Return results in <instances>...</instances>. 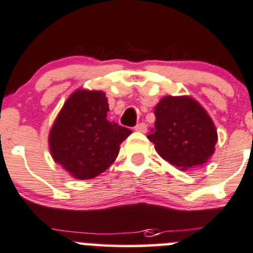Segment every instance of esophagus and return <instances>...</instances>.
<instances>
[{
    "mask_svg": "<svg viewBox=\"0 0 253 253\" xmlns=\"http://www.w3.org/2000/svg\"><path fill=\"white\" fill-rule=\"evenodd\" d=\"M133 128H134V131H137V132H146L147 125L143 124V122H139V124H137Z\"/></svg>",
    "mask_w": 253,
    "mask_h": 253,
    "instance_id": "1",
    "label": "esophagus"
}]
</instances>
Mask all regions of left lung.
Here are the masks:
<instances>
[{"mask_svg": "<svg viewBox=\"0 0 253 253\" xmlns=\"http://www.w3.org/2000/svg\"><path fill=\"white\" fill-rule=\"evenodd\" d=\"M154 131L148 134L164 161L181 170L203 166L214 154L216 129L195 100L167 96L154 109Z\"/></svg>", "mask_w": 253, "mask_h": 253, "instance_id": "left-lung-1", "label": "left lung"}]
</instances>
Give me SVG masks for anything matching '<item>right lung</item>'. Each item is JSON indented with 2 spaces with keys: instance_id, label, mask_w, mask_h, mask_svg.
<instances>
[{
  "instance_id": "right-lung-1",
  "label": "right lung",
  "mask_w": 253,
  "mask_h": 253,
  "mask_svg": "<svg viewBox=\"0 0 253 253\" xmlns=\"http://www.w3.org/2000/svg\"><path fill=\"white\" fill-rule=\"evenodd\" d=\"M109 102L102 91H75L61 109L49 134L53 159L74 178L99 175L116 159L131 129L107 120Z\"/></svg>"
}]
</instances>
